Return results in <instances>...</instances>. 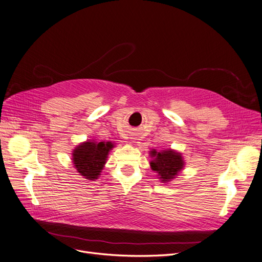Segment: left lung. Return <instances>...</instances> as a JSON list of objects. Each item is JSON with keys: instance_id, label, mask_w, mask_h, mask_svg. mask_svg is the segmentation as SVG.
Wrapping results in <instances>:
<instances>
[{"instance_id": "8db88e82", "label": "left lung", "mask_w": 262, "mask_h": 262, "mask_svg": "<svg viewBox=\"0 0 262 262\" xmlns=\"http://www.w3.org/2000/svg\"><path fill=\"white\" fill-rule=\"evenodd\" d=\"M150 157L152 158L150 161L151 169L158 172L159 179L164 183L176 178L184 167V161L181 154L172 149H165L161 151L152 149Z\"/></svg>"}]
</instances>
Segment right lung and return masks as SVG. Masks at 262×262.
Returning <instances> with one entry per match:
<instances>
[{"label": "right lung", "instance_id": "add662e5", "mask_svg": "<svg viewBox=\"0 0 262 262\" xmlns=\"http://www.w3.org/2000/svg\"><path fill=\"white\" fill-rule=\"evenodd\" d=\"M114 144L112 142L87 141L74 148L73 165L85 179L95 180L101 175L106 158Z\"/></svg>", "mask_w": 262, "mask_h": 262}]
</instances>
